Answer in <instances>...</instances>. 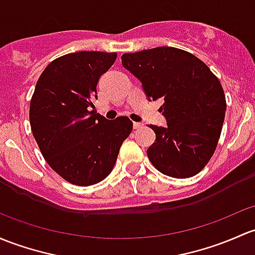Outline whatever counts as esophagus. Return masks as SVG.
Returning <instances> with one entry per match:
<instances>
[{"mask_svg":"<svg viewBox=\"0 0 255 255\" xmlns=\"http://www.w3.org/2000/svg\"><path fill=\"white\" fill-rule=\"evenodd\" d=\"M141 127H143V123H139V122L133 123V128H134V129H139V128Z\"/></svg>","mask_w":255,"mask_h":255,"instance_id":"34e87169","label":"esophagus"}]
</instances>
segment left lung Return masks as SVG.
Returning <instances> with one entry per match:
<instances>
[{
  "label": "left lung",
  "mask_w": 255,
  "mask_h": 255,
  "mask_svg": "<svg viewBox=\"0 0 255 255\" xmlns=\"http://www.w3.org/2000/svg\"><path fill=\"white\" fill-rule=\"evenodd\" d=\"M126 69L160 107L167 127L150 125L156 139L146 154L156 170L175 178L199 173L221 134L226 99L218 77L187 51L161 46L122 55Z\"/></svg>",
  "instance_id": "obj_1"
}]
</instances>
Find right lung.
Instances as JSON below:
<instances>
[{
	"label": "right lung",
	"mask_w": 255,
	"mask_h": 255,
	"mask_svg": "<svg viewBox=\"0 0 255 255\" xmlns=\"http://www.w3.org/2000/svg\"><path fill=\"white\" fill-rule=\"evenodd\" d=\"M117 58L116 52L79 51L51 62L36 83L30 101L31 132L55 172L77 186L105 179L116 163L133 122L109 121L94 110L99 79Z\"/></svg>",
	"instance_id": "1"
}]
</instances>
